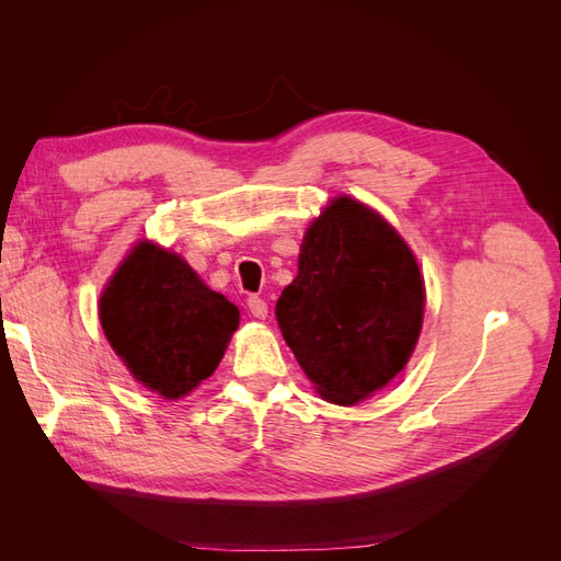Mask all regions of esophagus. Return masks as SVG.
Returning a JSON list of instances; mask_svg holds the SVG:
<instances>
[{
  "mask_svg": "<svg viewBox=\"0 0 561 561\" xmlns=\"http://www.w3.org/2000/svg\"><path fill=\"white\" fill-rule=\"evenodd\" d=\"M248 311L254 316V318H266V313H268V307H266V301L262 299V297H248Z\"/></svg>",
  "mask_w": 561,
  "mask_h": 561,
  "instance_id": "esophagus-1",
  "label": "esophagus"
}]
</instances>
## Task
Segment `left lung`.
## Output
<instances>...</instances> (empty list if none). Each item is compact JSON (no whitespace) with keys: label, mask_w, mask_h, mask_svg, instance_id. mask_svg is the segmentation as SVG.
<instances>
[{"label":"left lung","mask_w":561,"mask_h":561,"mask_svg":"<svg viewBox=\"0 0 561 561\" xmlns=\"http://www.w3.org/2000/svg\"><path fill=\"white\" fill-rule=\"evenodd\" d=\"M423 299L412 250L383 217L344 196L304 236L299 274L283 290L276 318L318 393L353 404L410 360Z\"/></svg>","instance_id":"obj_1"}]
</instances>
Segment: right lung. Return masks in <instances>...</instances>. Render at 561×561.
Returning <instances> with one entry per match:
<instances>
[{"label": "right lung", "mask_w": 561, "mask_h": 561, "mask_svg": "<svg viewBox=\"0 0 561 561\" xmlns=\"http://www.w3.org/2000/svg\"><path fill=\"white\" fill-rule=\"evenodd\" d=\"M100 322L135 379L163 398H182L222 360L239 309L178 254L142 241L100 297Z\"/></svg>", "instance_id": "add662e5"}]
</instances>
